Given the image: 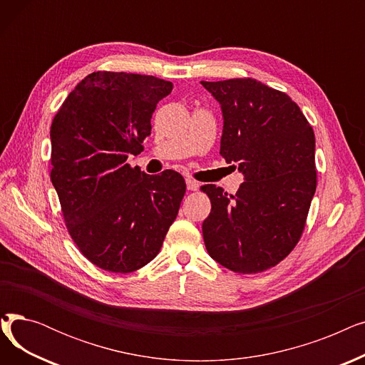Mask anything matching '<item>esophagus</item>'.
Here are the masks:
<instances>
[{
  "instance_id": "1",
  "label": "esophagus",
  "mask_w": 365,
  "mask_h": 365,
  "mask_svg": "<svg viewBox=\"0 0 365 365\" xmlns=\"http://www.w3.org/2000/svg\"><path fill=\"white\" fill-rule=\"evenodd\" d=\"M186 187H187L189 190H198V187H200V183H198L197 180H194V179L187 178V179H186Z\"/></svg>"
}]
</instances>
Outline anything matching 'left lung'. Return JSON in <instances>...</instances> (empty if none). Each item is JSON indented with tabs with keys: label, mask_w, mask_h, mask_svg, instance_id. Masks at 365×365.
Masks as SVG:
<instances>
[{
	"label": "left lung",
	"mask_w": 365,
	"mask_h": 365,
	"mask_svg": "<svg viewBox=\"0 0 365 365\" xmlns=\"http://www.w3.org/2000/svg\"><path fill=\"white\" fill-rule=\"evenodd\" d=\"M201 84L222 109L220 155L244 176L235 195L202 186L212 201L205 248L234 272H263L289 256L303 232L317 189L314 130L289 96L257 80Z\"/></svg>",
	"instance_id": "8db88e82"
}]
</instances>
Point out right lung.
<instances>
[{
    "mask_svg": "<svg viewBox=\"0 0 365 365\" xmlns=\"http://www.w3.org/2000/svg\"><path fill=\"white\" fill-rule=\"evenodd\" d=\"M173 90L152 75H87L51 123V183L68 231L96 266L128 274L155 257L186 185L179 173L127 164L150 134L157 103Z\"/></svg>",
    "mask_w": 365,
    "mask_h": 365,
    "instance_id": "obj_1",
    "label": "right lung"
}]
</instances>
